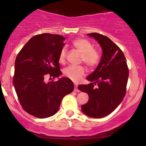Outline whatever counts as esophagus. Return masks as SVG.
<instances>
[{"label": "esophagus", "mask_w": 146, "mask_h": 146, "mask_svg": "<svg viewBox=\"0 0 146 146\" xmlns=\"http://www.w3.org/2000/svg\"><path fill=\"white\" fill-rule=\"evenodd\" d=\"M78 84H75V88H74V90H75V92H80V90H79L78 88Z\"/></svg>", "instance_id": "1"}]
</instances>
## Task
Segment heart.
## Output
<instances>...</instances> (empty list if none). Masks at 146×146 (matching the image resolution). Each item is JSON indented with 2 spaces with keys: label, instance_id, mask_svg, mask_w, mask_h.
I'll return each mask as SVG.
<instances>
[{
  "label": "heart",
  "instance_id": "obj_1",
  "mask_svg": "<svg viewBox=\"0 0 146 146\" xmlns=\"http://www.w3.org/2000/svg\"><path fill=\"white\" fill-rule=\"evenodd\" d=\"M73 47L76 48L81 53L82 60L89 67H95L100 60V55L93 48L90 42L85 39L78 38L72 42ZM66 56V48L63 47L59 55L60 62L65 61ZM64 75L73 82H78L85 75L86 70L82 66L71 65L66 67L63 71Z\"/></svg>",
  "mask_w": 146,
  "mask_h": 146
}]
</instances>
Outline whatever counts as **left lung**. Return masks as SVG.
Listing matches in <instances>:
<instances>
[{
  "instance_id": "1",
  "label": "left lung",
  "mask_w": 146,
  "mask_h": 146,
  "mask_svg": "<svg viewBox=\"0 0 146 146\" xmlns=\"http://www.w3.org/2000/svg\"><path fill=\"white\" fill-rule=\"evenodd\" d=\"M87 36L100 44L102 56L96 69L86 78L90 83L78 87L89 97L81 108L87 116L102 118L111 113L123 100L129 71L124 54L109 38L97 33Z\"/></svg>"
}]
</instances>
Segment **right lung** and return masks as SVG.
<instances>
[{
  "label": "right lung",
  "instance_id": "right-lung-1",
  "mask_svg": "<svg viewBox=\"0 0 146 146\" xmlns=\"http://www.w3.org/2000/svg\"><path fill=\"white\" fill-rule=\"evenodd\" d=\"M65 39L57 34L37 35L16 57L13 84L22 107L33 116L46 118L56 114L64 97L74 89L68 78L45 82L47 75L55 78L62 74L59 55Z\"/></svg>",
  "mask_w": 146,
  "mask_h": 146
}]
</instances>
